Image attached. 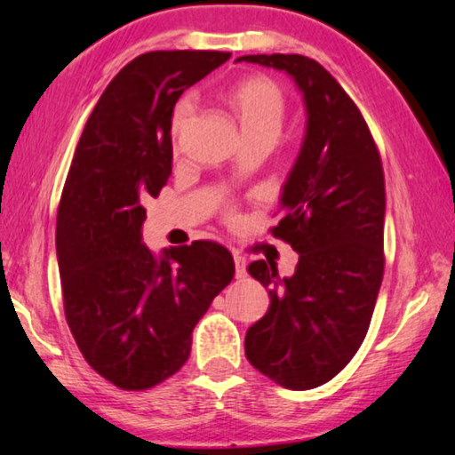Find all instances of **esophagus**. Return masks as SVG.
<instances>
[{"mask_svg":"<svg viewBox=\"0 0 455 455\" xmlns=\"http://www.w3.org/2000/svg\"><path fill=\"white\" fill-rule=\"evenodd\" d=\"M233 257H235V274L241 280V277L247 275V261H245V257L239 253V251H233Z\"/></svg>","mask_w":455,"mask_h":455,"instance_id":"1","label":"esophagus"}]
</instances>
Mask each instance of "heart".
<instances>
[{"mask_svg": "<svg viewBox=\"0 0 455 455\" xmlns=\"http://www.w3.org/2000/svg\"><path fill=\"white\" fill-rule=\"evenodd\" d=\"M220 101L239 126L243 140L245 139H271L274 140L282 131L286 116V98L275 81L263 76H249L222 92ZM189 114L188 104L175 108L172 118V137L178 134L186 124Z\"/></svg>", "mask_w": 455, "mask_h": 455, "instance_id": "1", "label": "heart"}]
</instances>
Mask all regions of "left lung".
I'll list each match as a JSON object with an SVG mask.
<instances>
[{"mask_svg": "<svg viewBox=\"0 0 455 455\" xmlns=\"http://www.w3.org/2000/svg\"><path fill=\"white\" fill-rule=\"evenodd\" d=\"M286 71L307 106V134L271 230L300 259L294 275L253 261L269 308L245 335L255 370L292 390L335 378L368 333L384 275V169L368 124L337 79L302 54H245ZM269 262V261H267Z\"/></svg>", "mask_w": 455, "mask_h": 455, "instance_id": "8db88e82", "label": "left lung"}]
</instances>
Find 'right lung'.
Masks as SVG:
<instances>
[{
	"instance_id": "1",
	"label": "right lung",
	"mask_w": 455,
	"mask_h": 455,
	"mask_svg": "<svg viewBox=\"0 0 455 455\" xmlns=\"http://www.w3.org/2000/svg\"><path fill=\"white\" fill-rule=\"evenodd\" d=\"M220 51H153L110 81L85 122L57 214L65 318L85 362L122 390L180 371L192 331L235 275L214 241L155 257L142 239L145 202L172 175L173 106L228 60Z\"/></svg>"
}]
</instances>
